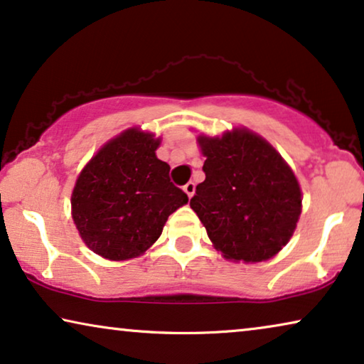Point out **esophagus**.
<instances>
[{"label": "esophagus", "instance_id": "obj_1", "mask_svg": "<svg viewBox=\"0 0 364 364\" xmlns=\"http://www.w3.org/2000/svg\"><path fill=\"white\" fill-rule=\"evenodd\" d=\"M184 193L188 194V198H191L193 194H194V191H196V186H194V183L193 181H189V183H186L184 184Z\"/></svg>", "mask_w": 364, "mask_h": 364}]
</instances>
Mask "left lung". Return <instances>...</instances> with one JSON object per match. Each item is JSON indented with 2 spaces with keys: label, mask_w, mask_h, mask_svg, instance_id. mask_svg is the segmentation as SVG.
<instances>
[{
  "label": "left lung",
  "mask_w": 364,
  "mask_h": 364,
  "mask_svg": "<svg viewBox=\"0 0 364 364\" xmlns=\"http://www.w3.org/2000/svg\"><path fill=\"white\" fill-rule=\"evenodd\" d=\"M206 180L189 206L229 260L262 262L289 242L301 213L300 184L280 153L247 129L199 135Z\"/></svg>",
  "instance_id": "obj_1"
}]
</instances>
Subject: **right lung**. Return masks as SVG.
Masks as SVG:
<instances>
[{"label":"right lung","mask_w":364,"mask_h":364,"mask_svg":"<svg viewBox=\"0 0 364 364\" xmlns=\"http://www.w3.org/2000/svg\"><path fill=\"white\" fill-rule=\"evenodd\" d=\"M160 138L129 129L112 138L75 181L73 219L87 247L109 260H129L150 249L168 216L188 203L156 158Z\"/></svg>","instance_id":"add662e5"}]
</instances>
